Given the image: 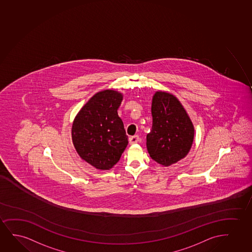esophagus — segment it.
<instances>
[{"label":"esophagus","instance_id":"1","mask_svg":"<svg viewBox=\"0 0 252 252\" xmlns=\"http://www.w3.org/2000/svg\"><path fill=\"white\" fill-rule=\"evenodd\" d=\"M138 141H139V137L137 136V135L129 137V143H130V144H137Z\"/></svg>","mask_w":252,"mask_h":252}]
</instances>
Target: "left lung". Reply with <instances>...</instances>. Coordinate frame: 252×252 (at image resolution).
I'll use <instances>...</instances> for the list:
<instances>
[{"label": "left lung", "mask_w": 252, "mask_h": 252, "mask_svg": "<svg viewBox=\"0 0 252 252\" xmlns=\"http://www.w3.org/2000/svg\"><path fill=\"white\" fill-rule=\"evenodd\" d=\"M152 128L146 137L150 157L169 167L187 157L194 140L195 129L180 100L168 92H158L152 98Z\"/></svg>", "instance_id": "1"}]
</instances>
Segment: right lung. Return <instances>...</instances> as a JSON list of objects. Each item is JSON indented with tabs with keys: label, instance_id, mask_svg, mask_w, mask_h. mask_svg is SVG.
Segmentation results:
<instances>
[{
	"label": "right lung",
	"instance_id": "right-lung-1",
	"mask_svg": "<svg viewBox=\"0 0 252 252\" xmlns=\"http://www.w3.org/2000/svg\"><path fill=\"white\" fill-rule=\"evenodd\" d=\"M123 94L103 90L89 99L72 122V140L82 160L98 170H109L127 146L117 110Z\"/></svg>",
	"mask_w": 252,
	"mask_h": 252
}]
</instances>
